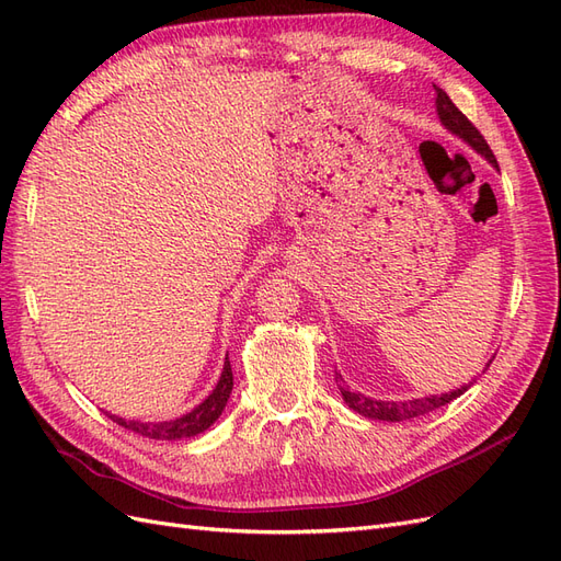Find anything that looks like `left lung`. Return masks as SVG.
Segmentation results:
<instances>
[{
    "label": "left lung",
    "instance_id": "8db88e82",
    "mask_svg": "<svg viewBox=\"0 0 561 561\" xmlns=\"http://www.w3.org/2000/svg\"><path fill=\"white\" fill-rule=\"evenodd\" d=\"M435 112L439 116V122H443V126L451 135H456V138H461L466 145H470L474 151H478V154H482L491 165L499 168L494 151L489 149L486 140L482 138V133L468 122V116L451 103V98L443 89H437V87H435ZM489 363H486V367H489ZM334 379H336L339 390H342L344 402L351 407L353 412H358V414H363L367 419H377V421H410V419L423 416V414L437 410V407H445L447 402L456 400L458 396H463L466 390H468V386H461V388L451 390V393H443V396H428V398H414V400L393 402V400H375V398H367V396L358 393V390H348L344 386L342 375H336Z\"/></svg>",
    "mask_w": 561,
    "mask_h": 561
}]
</instances>
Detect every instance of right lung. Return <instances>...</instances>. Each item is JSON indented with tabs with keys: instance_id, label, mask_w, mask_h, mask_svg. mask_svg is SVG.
Returning <instances> with one entry per match:
<instances>
[{
	"instance_id": "add662e5",
	"label": "right lung",
	"mask_w": 561,
	"mask_h": 561,
	"mask_svg": "<svg viewBox=\"0 0 561 561\" xmlns=\"http://www.w3.org/2000/svg\"><path fill=\"white\" fill-rule=\"evenodd\" d=\"M233 388V375H231V365L229 358H225V369L222 377H219L217 386L213 388V393L196 404L190 414H182L180 419L173 421H161V423H147V421H126L122 416L110 414L112 421H116L118 426H124L133 433L151 437V439H182V437H194L206 433L213 423L222 416L227 400L231 396Z\"/></svg>"
}]
</instances>
